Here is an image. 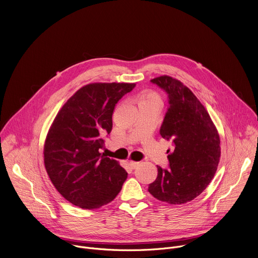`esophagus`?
<instances>
[{
  "mask_svg": "<svg viewBox=\"0 0 258 258\" xmlns=\"http://www.w3.org/2000/svg\"><path fill=\"white\" fill-rule=\"evenodd\" d=\"M128 164H130V166L134 169V168H136V167L139 165V162H137V161H130Z\"/></svg>",
  "mask_w": 258,
  "mask_h": 258,
  "instance_id": "34e87169",
  "label": "esophagus"
}]
</instances>
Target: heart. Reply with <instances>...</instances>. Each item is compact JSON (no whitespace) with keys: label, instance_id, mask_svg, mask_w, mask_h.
<instances>
[{"label":"heart","instance_id":"obj_1","mask_svg":"<svg viewBox=\"0 0 258 258\" xmlns=\"http://www.w3.org/2000/svg\"><path fill=\"white\" fill-rule=\"evenodd\" d=\"M139 101H140V103L149 102V101H157V102H160V98H159V96H158L157 94L148 92V93H143V94L139 97Z\"/></svg>","mask_w":258,"mask_h":258}]
</instances>
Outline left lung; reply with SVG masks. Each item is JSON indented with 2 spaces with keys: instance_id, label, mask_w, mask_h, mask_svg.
<instances>
[{
  "instance_id": "8db88e82",
  "label": "left lung",
  "mask_w": 258,
  "mask_h": 258,
  "mask_svg": "<svg viewBox=\"0 0 258 258\" xmlns=\"http://www.w3.org/2000/svg\"><path fill=\"white\" fill-rule=\"evenodd\" d=\"M151 82L168 95V108L160 135L172 140L169 169L157 166L148 191L169 204H183L199 196L213 178L220 158V140L207 110L192 91L168 76Z\"/></svg>"
}]
</instances>
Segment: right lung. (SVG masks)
I'll return each instance as SVG.
<instances>
[{
  "label": "right lung",
  "mask_w": 258,
  "mask_h": 258,
  "mask_svg": "<svg viewBox=\"0 0 258 258\" xmlns=\"http://www.w3.org/2000/svg\"><path fill=\"white\" fill-rule=\"evenodd\" d=\"M136 84L95 83L81 88L62 106L46 138L44 162L56 190L84 209L99 208L120 192L127 172L100 153L112 130L116 103Z\"/></svg>",
  "instance_id": "add662e5"
}]
</instances>
